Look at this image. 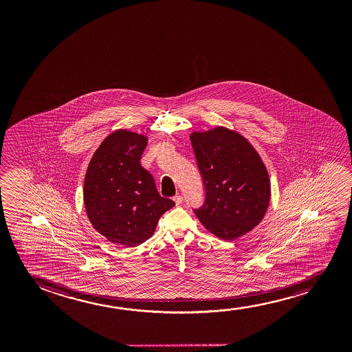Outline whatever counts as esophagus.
I'll use <instances>...</instances> for the list:
<instances>
[{"label":"esophagus","instance_id":"obj_1","mask_svg":"<svg viewBox=\"0 0 352 352\" xmlns=\"http://www.w3.org/2000/svg\"><path fill=\"white\" fill-rule=\"evenodd\" d=\"M173 201L177 206H179V204H182V202H183V196L182 195H175L173 197Z\"/></svg>","mask_w":352,"mask_h":352}]
</instances>
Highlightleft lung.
Wrapping results in <instances>:
<instances>
[{
  "mask_svg": "<svg viewBox=\"0 0 352 352\" xmlns=\"http://www.w3.org/2000/svg\"><path fill=\"white\" fill-rule=\"evenodd\" d=\"M191 143L204 188V202L193 209L199 221L223 241L250 232L270 204V177L260 156L223 127L195 132Z\"/></svg>",
  "mask_w": 352,
  "mask_h": 352,
  "instance_id": "8db88e82",
  "label": "left lung"
}]
</instances>
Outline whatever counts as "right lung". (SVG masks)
Listing matches in <instances>:
<instances>
[{"label":"right lung","mask_w":352,"mask_h":352,"mask_svg":"<svg viewBox=\"0 0 352 352\" xmlns=\"http://www.w3.org/2000/svg\"><path fill=\"white\" fill-rule=\"evenodd\" d=\"M148 140L118 130L95 151L84 180V203L92 226L108 241L140 245L153 236L164 212L174 207L161 197L140 161Z\"/></svg>","instance_id":"obj_1"}]
</instances>
